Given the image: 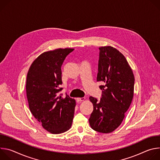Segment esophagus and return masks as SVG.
Returning <instances> with one entry per match:
<instances>
[{
    "mask_svg": "<svg viewBox=\"0 0 160 160\" xmlns=\"http://www.w3.org/2000/svg\"><path fill=\"white\" fill-rule=\"evenodd\" d=\"M85 99V98H77V102H82V101H84Z\"/></svg>",
    "mask_w": 160,
    "mask_h": 160,
    "instance_id": "34e87169",
    "label": "esophagus"
}]
</instances>
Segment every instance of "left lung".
Here are the masks:
<instances>
[{
    "mask_svg": "<svg viewBox=\"0 0 160 160\" xmlns=\"http://www.w3.org/2000/svg\"><path fill=\"white\" fill-rule=\"evenodd\" d=\"M97 81L102 85L100 101L90 96L94 109L88 120L93 130L108 133L122 123L133 97L135 78L125 56L111 46L101 47Z\"/></svg>",
    "mask_w": 160,
    "mask_h": 160,
    "instance_id": "obj_1",
    "label": "left lung"
}]
</instances>
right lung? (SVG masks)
<instances>
[{
	"label": "right lung",
	"instance_id": "1",
	"mask_svg": "<svg viewBox=\"0 0 160 160\" xmlns=\"http://www.w3.org/2000/svg\"><path fill=\"white\" fill-rule=\"evenodd\" d=\"M74 49H57L45 52L32 62L27 77L26 90L29 108L47 131L59 134L72 126L76 102L59 92L62 88L61 66Z\"/></svg>",
	"mask_w": 160,
	"mask_h": 160
}]
</instances>
